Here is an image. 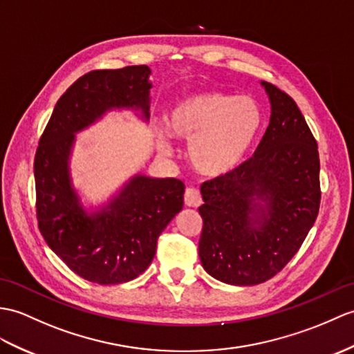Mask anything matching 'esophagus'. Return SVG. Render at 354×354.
I'll list each match as a JSON object with an SVG mask.
<instances>
[{"label": "esophagus", "instance_id": "1", "mask_svg": "<svg viewBox=\"0 0 354 354\" xmlns=\"http://www.w3.org/2000/svg\"><path fill=\"white\" fill-rule=\"evenodd\" d=\"M184 202H185L187 207H192V208L201 207V205H202V194H201V192L197 190V188L188 187L187 190H185V194H184Z\"/></svg>", "mask_w": 354, "mask_h": 354}]
</instances>
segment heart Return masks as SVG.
<instances>
[{"label":"heart","mask_w":354,"mask_h":354,"mask_svg":"<svg viewBox=\"0 0 354 354\" xmlns=\"http://www.w3.org/2000/svg\"><path fill=\"white\" fill-rule=\"evenodd\" d=\"M262 125L257 101L225 92H201L176 104L169 116L175 138L190 142L188 158L202 175L220 176L243 160ZM162 149L169 146L161 142Z\"/></svg>","instance_id":"obj_1"}]
</instances>
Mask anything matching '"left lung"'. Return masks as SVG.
<instances>
[{
    "mask_svg": "<svg viewBox=\"0 0 354 354\" xmlns=\"http://www.w3.org/2000/svg\"><path fill=\"white\" fill-rule=\"evenodd\" d=\"M262 86L271 118L253 157L201 187L199 258L208 274L229 285L277 274L305 241L322 201L315 137L288 93Z\"/></svg>",
    "mask_w": 354,
    "mask_h": 354,
    "instance_id": "obj_1",
    "label": "left lung"
}]
</instances>
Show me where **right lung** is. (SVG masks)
<instances>
[{
  "instance_id": "add662e5",
  "label": "right lung",
  "mask_w": 354,
  "mask_h": 354,
  "mask_svg": "<svg viewBox=\"0 0 354 354\" xmlns=\"http://www.w3.org/2000/svg\"><path fill=\"white\" fill-rule=\"evenodd\" d=\"M149 75L145 64L87 72L57 101L39 140L35 180L40 234L73 273L93 283L118 285L145 273L160 234L184 205L183 180L136 176L105 208L88 216L71 184L73 134L120 106L149 118Z\"/></svg>"
}]
</instances>
